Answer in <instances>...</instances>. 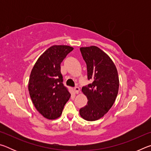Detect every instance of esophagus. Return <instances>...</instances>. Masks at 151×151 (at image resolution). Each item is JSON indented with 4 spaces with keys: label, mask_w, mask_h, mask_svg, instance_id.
I'll list each match as a JSON object with an SVG mask.
<instances>
[{
    "label": "esophagus",
    "mask_w": 151,
    "mask_h": 151,
    "mask_svg": "<svg viewBox=\"0 0 151 151\" xmlns=\"http://www.w3.org/2000/svg\"><path fill=\"white\" fill-rule=\"evenodd\" d=\"M74 91H75V93L76 94H78L79 93V92H80V88L78 86H76V87L74 88Z\"/></svg>",
    "instance_id": "34e87169"
}]
</instances>
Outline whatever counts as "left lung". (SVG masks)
Masks as SVG:
<instances>
[{
    "mask_svg": "<svg viewBox=\"0 0 151 151\" xmlns=\"http://www.w3.org/2000/svg\"><path fill=\"white\" fill-rule=\"evenodd\" d=\"M87 67V77L92 83L82 88L87 104L79 111L82 118L94 121L107 113L118 94V71L109 56L96 46L81 47Z\"/></svg>",
    "mask_w": 151,
    "mask_h": 151,
    "instance_id": "left-lung-1",
    "label": "left lung"
}]
</instances>
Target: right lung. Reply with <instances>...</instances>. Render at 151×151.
<instances>
[{"label":"right lung","instance_id":"obj_1","mask_svg":"<svg viewBox=\"0 0 151 151\" xmlns=\"http://www.w3.org/2000/svg\"><path fill=\"white\" fill-rule=\"evenodd\" d=\"M73 49L67 45L52 46L40 56L30 73V96L35 108L47 119L58 118L70 97L63 84L60 64Z\"/></svg>","mask_w":151,"mask_h":151}]
</instances>
